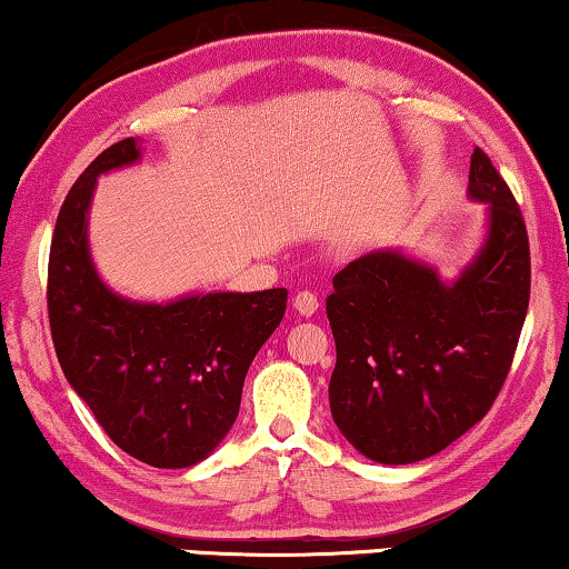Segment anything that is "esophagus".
<instances>
[{"label": "esophagus", "instance_id": "1", "mask_svg": "<svg viewBox=\"0 0 569 569\" xmlns=\"http://www.w3.org/2000/svg\"><path fill=\"white\" fill-rule=\"evenodd\" d=\"M295 310H298L300 316H313L318 310V295L313 290H302L295 295Z\"/></svg>", "mask_w": 569, "mask_h": 569}]
</instances>
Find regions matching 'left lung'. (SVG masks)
<instances>
[{
    "label": "left lung",
    "instance_id": "left-lung-1",
    "mask_svg": "<svg viewBox=\"0 0 569 569\" xmlns=\"http://www.w3.org/2000/svg\"><path fill=\"white\" fill-rule=\"evenodd\" d=\"M469 193L489 201V238L456 284L393 251L357 259L326 298L341 435L378 463H415L492 409L531 298L523 214L489 154H471Z\"/></svg>",
    "mask_w": 569,
    "mask_h": 569
}]
</instances>
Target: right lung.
I'll return each mask as SVG.
<instances>
[{"label": "right lung", "instance_id": "1", "mask_svg": "<svg viewBox=\"0 0 569 569\" xmlns=\"http://www.w3.org/2000/svg\"><path fill=\"white\" fill-rule=\"evenodd\" d=\"M139 158L134 137L98 154L59 209L49 253L51 339L69 386L121 450L158 469L199 463L230 432L246 372L282 321L287 290L209 292L142 306L100 282L88 253L96 178Z\"/></svg>", "mask_w": 569, "mask_h": 569}]
</instances>
